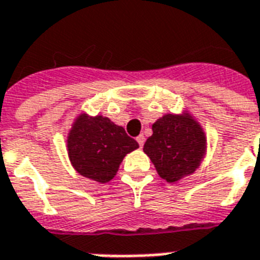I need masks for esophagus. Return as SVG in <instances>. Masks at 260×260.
<instances>
[{"instance_id":"obj_1","label":"esophagus","mask_w":260,"mask_h":260,"mask_svg":"<svg viewBox=\"0 0 260 260\" xmlns=\"http://www.w3.org/2000/svg\"><path fill=\"white\" fill-rule=\"evenodd\" d=\"M136 140H138L139 146L140 147L144 146V140H146V139H144V136H143V135H139L138 138H136Z\"/></svg>"}]
</instances>
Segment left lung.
Segmentation results:
<instances>
[{"label": "left lung", "mask_w": 260, "mask_h": 260, "mask_svg": "<svg viewBox=\"0 0 260 260\" xmlns=\"http://www.w3.org/2000/svg\"><path fill=\"white\" fill-rule=\"evenodd\" d=\"M206 150L205 131L186 109L159 117L152 124V135L143 147L159 177L170 183H177L197 170Z\"/></svg>", "instance_id": "left-lung-1"}]
</instances>
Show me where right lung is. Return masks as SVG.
I'll return each mask as SVG.
<instances>
[{"label": "right lung", "mask_w": 260, "mask_h": 260, "mask_svg": "<svg viewBox=\"0 0 260 260\" xmlns=\"http://www.w3.org/2000/svg\"><path fill=\"white\" fill-rule=\"evenodd\" d=\"M66 148L71 166L79 175L106 183L116 177L125 155L139 144L110 118L81 112L69 129Z\"/></svg>", "instance_id": "right-lung-1"}]
</instances>
